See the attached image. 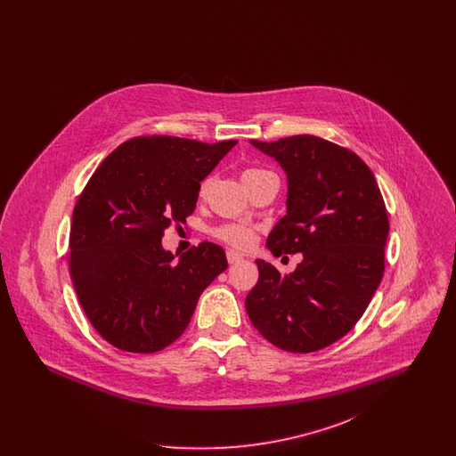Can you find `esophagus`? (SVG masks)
<instances>
[{"label": "esophagus", "mask_w": 456, "mask_h": 456, "mask_svg": "<svg viewBox=\"0 0 456 456\" xmlns=\"http://www.w3.org/2000/svg\"><path fill=\"white\" fill-rule=\"evenodd\" d=\"M240 260H242V255H239L238 251H232V249H229V251H227V261H229L231 265L239 263Z\"/></svg>", "instance_id": "1"}]
</instances>
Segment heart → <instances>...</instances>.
I'll return each instance as SVG.
<instances>
[{
	"instance_id": "heart-1",
	"label": "heart",
	"mask_w": 456,
	"mask_h": 456,
	"mask_svg": "<svg viewBox=\"0 0 456 456\" xmlns=\"http://www.w3.org/2000/svg\"><path fill=\"white\" fill-rule=\"evenodd\" d=\"M268 174L272 173L263 171V169H256V167H249V169L242 171L240 179H242L244 184H248V183H253V181L260 179L263 175H268ZM210 184H212V179H205L201 183L200 196H205L208 193ZM216 236L220 240H224V242H227V244H231L234 248H239V249H244V248L251 246L253 238H255V234H253V231L249 227H244V225H239V224H227V225L218 227L217 231H216Z\"/></svg>"
}]
</instances>
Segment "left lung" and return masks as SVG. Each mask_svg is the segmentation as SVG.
Listing matches in <instances>:
<instances>
[{"label":"left lung","mask_w":456,"mask_h":456,"mask_svg":"<svg viewBox=\"0 0 456 456\" xmlns=\"http://www.w3.org/2000/svg\"><path fill=\"white\" fill-rule=\"evenodd\" d=\"M251 145L287 175V214L266 246L275 256L303 253V261L281 275L256 260L260 279L246 297L248 316L275 347H328L361 320L383 279L390 231L383 196L361 157L320 136Z\"/></svg>","instance_id":"left-lung-1"}]
</instances>
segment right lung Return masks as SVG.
<instances>
[{
	"label": "right lung",
	"instance_id": "right-lung-1",
	"mask_svg": "<svg viewBox=\"0 0 456 456\" xmlns=\"http://www.w3.org/2000/svg\"><path fill=\"white\" fill-rule=\"evenodd\" d=\"M238 142L140 136L92 174L69 229V275L92 326L110 346L152 354L177 340L201 292L227 268L201 242L175 261L164 231L195 212L200 183Z\"/></svg>",
	"mask_w": 456,
	"mask_h": 456
}]
</instances>
